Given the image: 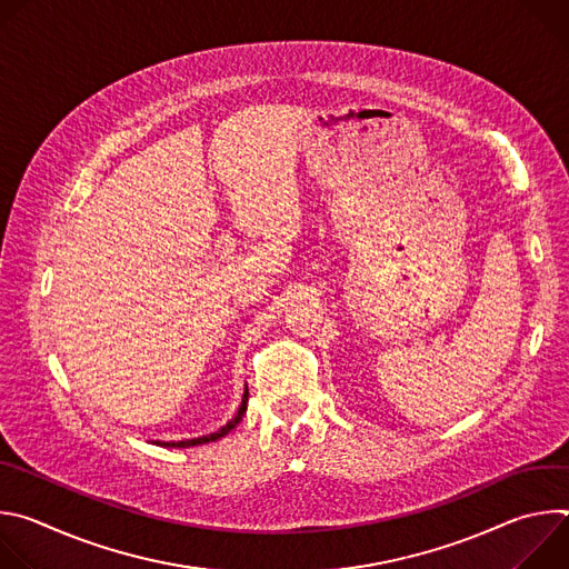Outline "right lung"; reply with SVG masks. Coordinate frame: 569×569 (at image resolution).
Segmentation results:
<instances>
[{
  "label": "right lung",
  "mask_w": 569,
  "mask_h": 569,
  "mask_svg": "<svg viewBox=\"0 0 569 569\" xmlns=\"http://www.w3.org/2000/svg\"><path fill=\"white\" fill-rule=\"evenodd\" d=\"M246 410H248V389H246V393H242V402H240V408H238V415H236V417H233L224 428H220L218 432L207 435V437H198V439H189V441H171V443H161V441H157V446H169V448H191V446H200V443L216 441V439L224 437L231 428H236V426H238V421L242 419V415H246Z\"/></svg>",
  "instance_id": "obj_1"
}]
</instances>
